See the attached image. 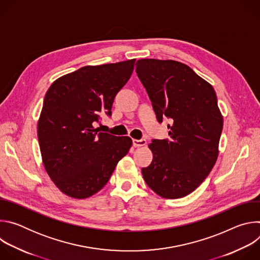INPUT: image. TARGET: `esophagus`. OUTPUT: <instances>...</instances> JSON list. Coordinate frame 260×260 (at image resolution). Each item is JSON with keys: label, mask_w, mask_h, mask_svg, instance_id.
<instances>
[{"label": "esophagus", "mask_w": 260, "mask_h": 260, "mask_svg": "<svg viewBox=\"0 0 260 260\" xmlns=\"http://www.w3.org/2000/svg\"><path fill=\"white\" fill-rule=\"evenodd\" d=\"M133 144L135 147H142V146H145L146 145V140L142 139V140H136L134 139L133 140Z\"/></svg>", "instance_id": "1"}]
</instances>
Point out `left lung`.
Listing matches in <instances>:
<instances>
[{"instance_id": "obj_1", "label": "left lung", "mask_w": 260, "mask_h": 260, "mask_svg": "<svg viewBox=\"0 0 260 260\" xmlns=\"http://www.w3.org/2000/svg\"><path fill=\"white\" fill-rule=\"evenodd\" d=\"M136 72L149 95L157 120H173L170 140H153L151 165L142 175L156 194L180 199L196 190L219 153L223 117L213 86L187 64L172 59L143 58Z\"/></svg>"}]
</instances>
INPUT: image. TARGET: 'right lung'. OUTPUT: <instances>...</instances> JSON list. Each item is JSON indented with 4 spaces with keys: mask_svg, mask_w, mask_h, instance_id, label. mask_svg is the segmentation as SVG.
Segmentation results:
<instances>
[{
    "mask_svg": "<svg viewBox=\"0 0 260 260\" xmlns=\"http://www.w3.org/2000/svg\"><path fill=\"white\" fill-rule=\"evenodd\" d=\"M136 59L85 66L57 78L45 94L38 140L46 173L66 196L99 192L133 141L99 133L93 122L111 115L116 93L131 78Z\"/></svg>",
    "mask_w": 260,
    "mask_h": 260,
    "instance_id": "obj_1",
    "label": "right lung"
}]
</instances>
